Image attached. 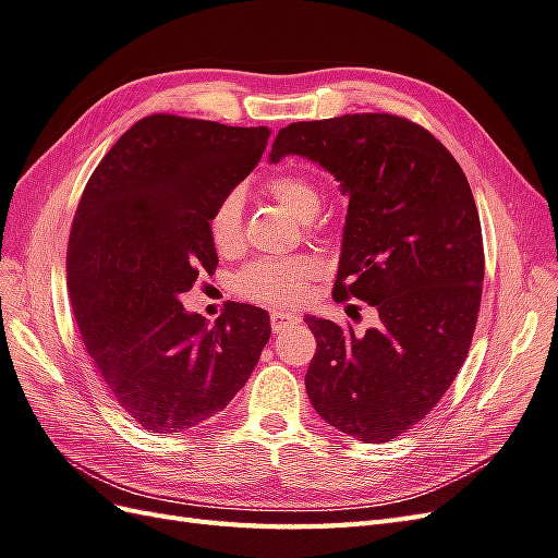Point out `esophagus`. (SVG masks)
<instances>
[{"mask_svg":"<svg viewBox=\"0 0 558 558\" xmlns=\"http://www.w3.org/2000/svg\"><path fill=\"white\" fill-rule=\"evenodd\" d=\"M296 323V316L294 313H288V311H274L270 313V327H274V332H282L284 327Z\"/></svg>","mask_w":558,"mask_h":558,"instance_id":"34e87169","label":"esophagus"}]
</instances>
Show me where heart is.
<instances>
[{"instance_id":"b5f03b06","label":"heart","mask_w":558,"mask_h":558,"mask_svg":"<svg viewBox=\"0 0 558 558\" xmlns=\"http://www.w3.org/2000/svg\"><path fill=\"white\" fill-rule=\"evenodd\" d=\"M266 191L296 221H313L320 214L323 193L306 174H280L266 183ZM242 207L245 195L240 189L228 191L214 205L207 231L214 247L233 252L242 242ZM318 276V262L311 256L288 259H262L250 264L238 280L240 292L264 304H294L304 294L306 282Z\"/></svg>"}]
</instances>
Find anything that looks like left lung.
I'll return each instance as SVG.
<instances>
[{
    "label": "left lung",
    "mask_w": 558,
    "mask_h": 558,
    "mask_svg": "<svg viewBox=\"0 0 558 558\" xmlns=\"http://www.w3.org/2000/svg\"><path fill=\"white\" fill-rule=\"evenodd\" d=\"M288 155L330 171L349 197L335 299L379 313L361 337L306 316L318 341L306 393L341 434L387 442L432 412L466 359L483 284L474 195L440 141L387 112L294 122L268 162Z\"/></svg>",
    "instance_id": "left-lung-1"
}]
</instances>
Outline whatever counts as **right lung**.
<instances>
[{
  "label": "right lung",
  "mask_w": 558,
  "mask_h": 558,
  "mask_svg": "<svg viewBox=\"0 0 558 558\" xmlns=\"http://www.w3.org/2000/svg\"><path fill=\"white\" fill-rule=\"evenodd\" d=\"M268 126L150 116L87 183L68 242V292L108 393L150 434H179L245 387L270 337L268 313L231 304L211 327L185 311L219 264L207 221L262 160Z\"/></svg>",
  "instance_id": "obj_1"
}]
</instances>
